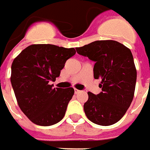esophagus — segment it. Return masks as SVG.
I'll return each mask as SVG.
<instances>
[{"label": "esophagus", "mask_w": 150, "mask_h": 150, "mask_svg": "<svg viewBox=\"0 0 150 150\" xmlns=\"http://www.w3.org/2000/svg\"><path fill=\"white\" fill-rule=\"evenodd\" d=\"M74 92H75V94H78V93H80L81 91L79 90H77V89H76V88H75V89H74Z\"/></svg>", "instance_id": "obj_1"}]
</instances>
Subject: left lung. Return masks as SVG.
Masks as SVG:
<instances>
[{
  "mask_svg": "<svg viewBox=\"0 0 150 150\" xmlns=\"http://www.w3.org/2000/svg\"><path fill=\"white\" fill-rule=\"evenodd\" d=\"M77 52L95 62L94 77L100 78L102 92H88L84 104L87 118L94 124L109 126L117 123L130 107L137 81V69L131 51L114 40H98Z\"/></svg>",
  "mask_w": 150,
  "mask_h": 150,
  "instance_id": "8db88e82",
  "label": "left lung"
}]
</instances>
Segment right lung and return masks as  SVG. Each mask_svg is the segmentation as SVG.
<instances>
[{"label": "right lung", "instance_id": "right-lung-1", "mask_svg": "<svg viewBox=\"0 0 150 150\" xmlns=\"http://www.w3.org/2000/svg\"><path fill=\"white\" fill-rule=\"evenodd\" d=\"M75 49L52 44H32L13 60L10 81L20 109L30 120L51 126L64 116L74 94L72 87L53 88L55 81Z\"/></svg>", "mask_w": 150, "mask_h": 150}]
</instances>
